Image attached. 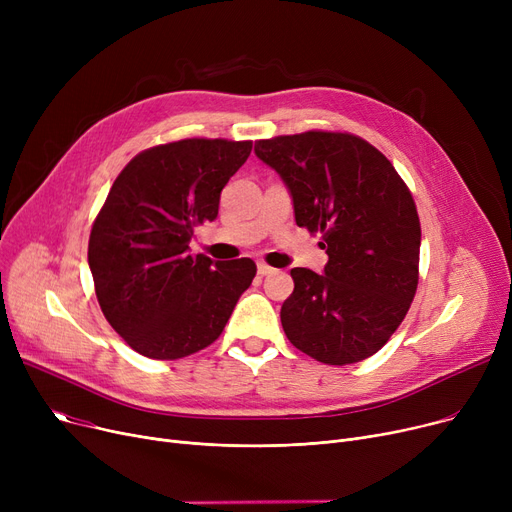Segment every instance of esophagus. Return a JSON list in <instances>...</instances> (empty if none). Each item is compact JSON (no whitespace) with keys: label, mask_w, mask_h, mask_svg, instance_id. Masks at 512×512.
Here are the masks:
<instances>
[{"label":"esophagus","mask_w":512,"mask_h":512,"mask_svg":"<svg viewBox=\"0 0 512 512\" xmlns=\"http://www.w3.org/2000/svg\"><path fill=\"white\" fill-rule=\"evenodd\" d=\"M257 272H259L261 276H270V274H274L276 270H274V267L267 265V263H257Z\"/></svg>","instance_id":"obj_1"}]
</instances>
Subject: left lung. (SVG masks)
Here are the masks:
<instances>
[{"instance_id": "left-lung-1", "label": "left lung", "mask_w": 512, "mask_h": 512, "mask_svg": "<svg viewBox=\"0 0 512 512\" xmlns=\"http://www.w3.org/2000/svg\"><path fill=\"white\" fill-rule=\"evenodd\" d=\"M288 186L294 220L321 232L324 274L292 267L280 319L288 340L326 365L359 363L390 340L419 282L421 224L384 153L348 132L309 130L255 143Z\"/></svg>"}]
</instances>
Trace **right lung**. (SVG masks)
I'll list each match as a JSON object with an SVG mask.
<instances>
[{
    "instance_id": "obj_1",
    "label": "right lung",
    "mask_w": 512,
    "mask_h": 512,
    "mask_svg": "<svg viewBox=\"0 0 512 512\" xmlns=\"http://www.w3.org/2000/svg\"><path fill=\"white\" fill-rule=\"evenodd\" d=\"M251 141L184 139L141 151L114 180L89 236L99 307L143 357L174 361L224 332L255 274L253 259L191 255L195 226L218 218L220 193Z\"/></svg>"
}]
</instances>
